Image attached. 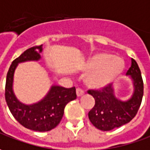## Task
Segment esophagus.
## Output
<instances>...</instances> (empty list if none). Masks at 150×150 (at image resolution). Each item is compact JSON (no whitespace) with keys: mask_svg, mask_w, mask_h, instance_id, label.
I'll use <instances>...</instances> for the list:
<instances>
[{"mask_svg":"<svg viewBox=\"0 0 150 150\" xmlns=\"http://www.w3.org/2000/svg\"><path fill=\"white\" fill-rule=\"evenodd\" d=\"M76 95H77V96H78V97L82 96L84 95V91H82L81 89H80V88L76 89Z\"/></svg>","mask_w":150,"mask_h":150,"instance_id":"esophagus-1","label":"esophagus"}]
</instances>
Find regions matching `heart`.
<instances>
[{
    "instance_id": "1",
    "label": "heart",
    "mask_w": 150,
    "mask_h": 150,
    "mask_svg": "<svg viewBox=\"0 0 150 150\" xmlns=\"http://www.w3.org/2000/svg\"><path fill=\"white\" fill-rule=\"evenodd\" d=\"M125 69L124 60L112 54L101 52L88 58L82 65L87 74L84 82L89 88L101 90L116 81Z\"/></svg>"
}]
</instances>
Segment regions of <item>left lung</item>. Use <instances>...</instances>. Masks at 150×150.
<instances>
[{
	"label": "left lung",
	"mask_w": 150,
	"mask_h": 150,
	"mask_svg": "<svg viewBox=\"0 0 150 150\" xmlns=\"http://www.w3.org/2000/svg\"><path fill=\"white\" fill-rule=\"evenodd\" d=\"M132 64L126 75L130 76L134 91L132 96L122 101L115 96L112 84L100 91L90 90L88 93L95 99V106L88 117L95 127L102 131H110L121 127L134 118L139 109L144 95V83L137 62L132 59Z\"/></svg>",
	"instance_id": "8db88e82"
}]
</instances>
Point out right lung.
I'll list each match as a JSON object with an SVG mask.
<instances>
[{
	"label": "right lung",
	"mask_w": 150,
	"mask_h": 150,
	"mask_svg": "<svg viewBox=\"0 0 150 150\" xmlns=\"http://www.w3.org/2000/svg\"><path fill=\"white\" fill-rule=\"evenodd\" d=\"M42 45L35 46L24 51L11 63L6 75L5 97L10 112L23 127L38 132L49 131L60 122L64 108L76 98L75 87L64 88L53 85L49 92L39 101L24 104L19 101L13 91L14 73L18 64L27 61H38Z\"/></svg>",
	"instance_id": "1"
}]
</instances>
